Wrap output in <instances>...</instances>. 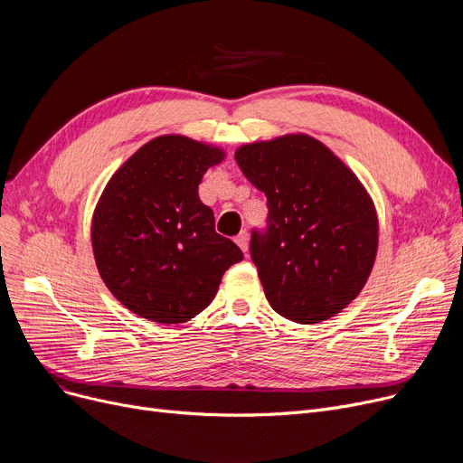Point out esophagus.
Wrapping results in <instances>:
<instances>
[{"label": "esophagus", "instance_id": "esophagus-1", "mask_svg": "<svg viewBox=\"0 0 463 463\" xmlns=\"http://www.w3.org/2000/svg\"><path fill=\"white\" fill-rule=\"evenodd\" d=\"M248 238H250V236H248L246 231H241V232L234 238V241H236V244L240 246V250L244 251V253H248Z\"/></svg>", "mask_w": 463, "mask_h": 463}]
</instances>
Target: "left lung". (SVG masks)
Wrapping results in <instances>:
<instances>
[{
	"label": "left lung",
	"mask_w": 463,
	"mask_h": 463,
	"mask_svg": "<svg viewBox=\"0 0 463 463\" xmlns=\"http://www.w3.org/2000/svg\"><path fill=\"white\" fill-rule=\"evenodd\" d=\"M266 194V229L250 253L266 300L281 317L321 323L351 304L377 255V213L345 163L307 135L246 144L234 154Z\"/></svg>",
	"instance_id": "8db88e82"
}]
</instances>
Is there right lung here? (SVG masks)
<instances>
[{"label":"right lung","instance_id":"right-lung-1","mask_svg":"<svg viewBox=\"0 0 463 463\" xmlns=\"http://www.w3.org/2000/svg\"><path fill=\"white\" fill-rule=\"evenodd\" d=\"M225 152L182 135L146 142L107 184L91 219L97 270L129 311L161 325L193 319L225 270L244 259L215 232L199 199L206 170Z\"/></svg>","mask_w":463,"mask_h":463}]
</instances>
